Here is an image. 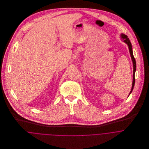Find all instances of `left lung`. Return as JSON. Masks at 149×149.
Here are the masks:
<instances>
[{
	"label": "left lung",
	"mask_w": 149,
	"mask_h": 149,
	"mask_svg": "<svg viewBox=\"0 0 149 149\" xmlns=\"http://www.w3.org/2000/svg\"><path fill=\"white\" fill-rule=\"evenodd\" d=\"M120 36H121V38L123 41V42L126 43L128 46L130 56H131V59H132V63H133V70H133V81H132V88H131V91L130 92V94H129V95H130L131 94V93L132 92V90H133L134 84H135V71H136V61H135V58H134V55H133L131 43L130 42L129 38H128V37L126 35H125L124 34H122Z\"/></svg>",
	"instance_id": "obj_1"
}]
</instances>
